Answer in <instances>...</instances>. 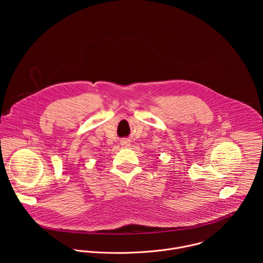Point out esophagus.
Instances as JSON below:
<instances>
[{
    "mask_svg": "<svg viewBox=\"0 0 263 263\" xmlns=\"http://www.w3.org/2000/svg\"><path fill=\"white\" fill-rule=\"evenodd\" d=\"M121 144L123 145V146H129L130 145V140H123L122 142H121Z\"/></svg>",
    "mask_w": 263,
    "mask_h": 263,
    "instance_id": "obj_1",
    "label": "esophagus"
}]
</instances>
